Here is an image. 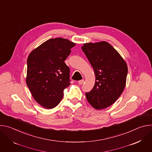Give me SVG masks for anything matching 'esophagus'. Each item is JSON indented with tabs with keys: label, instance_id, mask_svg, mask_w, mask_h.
<instances>
[{
	"label": "esophagus",
	"instance_id": "obj_1",
	"mask_svg": "<svg viewBox=\"0 0 152 152\" xmlns=\"http://www.w3.org/2000/svg\"><path fill=\"white\" fill-rule=\"evenodd\" d=\"M83 82H84V80H83V79H82V80H80L78 81V83H79V84H80V85H82Z\"/></svg>",
	"mask_w": 152,
	"mask_h": 152
}]
</instances>
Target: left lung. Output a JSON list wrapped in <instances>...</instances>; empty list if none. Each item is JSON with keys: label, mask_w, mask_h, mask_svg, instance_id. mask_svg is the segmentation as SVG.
<instances>
[{"label": "left lung", "mask_w": 152, "mask_h": 152, "mask_svg": "<svg viewBox=\"0 0 152 152\" xmlns=\"http://www.w3.org/2000/svg\"><path fill=\"white\" fill-rule=\"evenodd\" d=\"M82 50L96 76L93 88L85 93L86 99L95 109H104L112 105L124 90L127 64L118 52L106 41L85 43Z\"/></svg>", "instance_id": "obj_1"}]
</instances>
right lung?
Masks as SVG:
<instances>
[{
	"label": "right lung",
	"instance_id": "add662e5",
	"mask_svg": "<svg viewBox=\"0 0 152 152\" xmlns=\"http://www.w3.org/2000/svg\"><path fill=\"white\" fill-rule=\"evenodd\" d=\"M75 43L52 38L31 52L27 60L26 83L37 102L47 109L56 106L70 85V69L64 62Z\"/></svg>",
	"mask_w": 152,
	"mask_h": 152
}]
</instances>
